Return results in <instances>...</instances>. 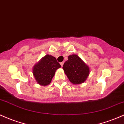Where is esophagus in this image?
<instances>
[{
	"label": "esophagus",
	"mask_w": 124,
	"mask_h": 124,
	"mask_svg": "<svg viewBox=\"0 0 124 124\" xmlns=\"http://www.w3.org/2000/svg\"><path fill=\"white\" fill-rule=\"evenodd\" d=\"M63 63H64V62H61V66H62H62H63Z\"/></svg>",
	"instance_id": "esophagus-1"
}]
</instances>
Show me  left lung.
<instances>
[{"instance_id":"obj_1","label":"left lung","mask_w":124,"mask_h":124,"mask_svg":"<svg viewBox=\"0 0 124 124\" xmlns=\"http://www.w3.org/2000/svg\"><path fill=\"white\" fill-rule=\"evenodd\" d=\"M63 69L69 81L75 85L85 82L90 72L89 66L75 54L69 56L68 60L63 64Z\"/></svg>"}]
</instances>
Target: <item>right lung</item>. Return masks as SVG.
Masks as SVG:
<instances>
[{
    "label": "right lung",
    "instance_id": "obj_1",
    "mask_svg": "<svg viewBox=\"0 0 124 124\" xmlns=\"http://www.w3.org/2000/svg\"><path fill=\"white\" fill-rule=\"evenodd\" d=\"M61 67L55 57L46 55L33 66V76L38 84L46 86L51 82L56 70Z\"/></svg>",
    "mask_w": 124,
    "mask_h": 124
}]
</instances>
